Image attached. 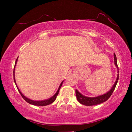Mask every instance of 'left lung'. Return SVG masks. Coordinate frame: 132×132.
<instances>
[{"mask_svg":"<svg viewBox=\"0 0 132 132\" xmlns=\"http://www.w3.org/2000/svg\"><path fill=\"white\" fill-rule=\"evenodd\" d=\"M113 57H114V63L115 66L117 68V70H118V65H117V57L115 54H113ZM118 76L119 74L117 75V77L116 79V81H115V84H113L112 87L111 88V89H110V91L107 92L104 94H103L102 95H99V96L95 97H89L85 96V95H82V94L79 93V92L77 91V89H76V97L78 102L80 103L84 104V105L85 106H94V105H97V104L102 103L104 102H106V100H108L110 97L111 96L112 94L113 93V91H114L115 87H116V85L117 84V82H118Z\"/></svg>","mask_w":132,"mask_h":132,"instance_id":"1","label":"left lung"}]
</instances>
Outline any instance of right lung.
<instances>
[{"mask_svg": "<svg viewBox=\"0 0 132 132\" xmlns=\"http://www.w3.org/2000/svg\"><path fill=\"white\" fill-rule=\"evenodd\" d=\"M17 60H18V57L16 59L15 61V65H14V82H15V85L17 86V89L19 92L20 94L21 97H23V99L26 101V102H28V103H29L30 104H32V105H35V106H46V105H48V104H51L53 103V102H55V100H56V97L57 95H58L59 94V90H60V88H61V86L62 85V84H63V82H64V80L62 81V82H61V84H60V85H59L58 89H57V91H56V93H55V94L53 95V96H52V97H50V98L47 99V100H40V101H35V100H30V99L27 98L26 97H25L24 95L22 93H21V91H20V89H19V88H18V86H17V84H16V82H15V75H14V73H15V65L16 64H17Z\"/></svg>", "mask_w": 132, "mask_h": 132, "instance_id": "right-lung-1", "label": "right lung"}]
</instances>
